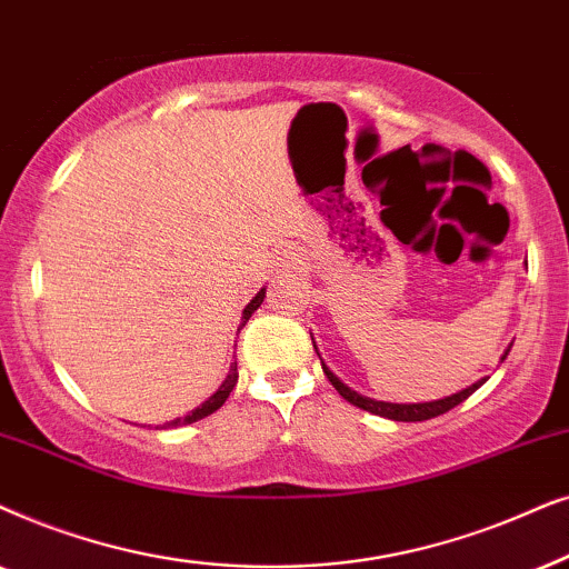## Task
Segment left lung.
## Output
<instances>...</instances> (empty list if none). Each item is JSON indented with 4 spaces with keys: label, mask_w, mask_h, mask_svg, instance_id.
Here are the masks:
<instances>
[{
    "label": "left lung",
    "mask_w": 569,
    "mask_h": 569,
    "mask_svg": "<svg viewBox=\"0 0 569 569\" xmlns=\"http://www.w3.org/2000/svg\"><path fill=\"white\" fill-rule=\"evenodd\" d=\"M510 348H512V346H510ZM510 348H507L502 359H507V353H510ZM315 351H317V346H315ZM322 372H325V377H328V380L332 382V388H336V390L340 392V396H343V398L348 400V403L359 406V408H363V411H369V413L385 416V419H392V421H427V419H435V416L448 413L450 408H456L458 403H463V400H466L468 396H473V392L479 390L483 382H487V377H483V380L473 382L471 388L460 390V392H456V396L439 398V400H429V403H385V400L363 398V396H359V392H353L351 388H346V385L340 382L338 377L332 375L328 367H325V363H322Z\"/></svg>",
    "instance_id": "8db88e82"
}]
</instances>
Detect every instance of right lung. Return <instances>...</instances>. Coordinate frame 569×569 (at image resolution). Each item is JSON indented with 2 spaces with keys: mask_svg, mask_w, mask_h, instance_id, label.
Masks as SVG:
<instances>
[{
  "mask_svg": "<svg viewBox=\"0 0 569 569\" xmlns=\"http://www.w3.org/2000/svg\"><path fill=\"white\" fill-rule=\"evenodd\" d=\"M262 299H264V289L262 291H257V297L249 301V305L244 307V312H241V325H239V330L244 328L247 325V320L249 317H252V312H257V307L262 305ZM237 330V332H239ZM237 380H239V372H237V361H231V369H229V377H226L223 380V385L221 388H218L213 396H210L206 403L202 406H197L192 413H187L184 419H173V421H169V423H163V427H184V423H192V421H200V419H206V416H210L213 411H218V408H221L223 403H226V398L231 396V390L237 388Z\"/></svg>",
  "mask_w": 569,
  "mask_h": 569,
  "instance_id": "right-lung-1",
  "label": "right lung"
}]
</instances>
